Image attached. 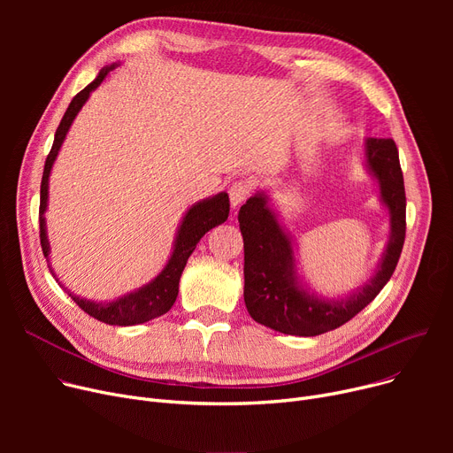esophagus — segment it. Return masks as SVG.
I'll use <instances>...</instances> for the list:
<instances>
[{
	"label": "esophagus",
	"instance_id": "34e87169",
	"mask_svg": "<svg viewBox=\"0 0 453 453\" xmlns=\"http://www.w3.org/2000/svg\"><path fill=\"white\" fill-rule=\"evenodd\" d=\"M251 193V185L248 181H234L229 187V200H231V207H239L241 203H244L250 198Z\"/></svg>",
	"mask_w": 453,
	"mask_h": 453
}]
</instances>
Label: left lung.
Returning a JSON list of instances; mask_svg holds the SVG:
<instances>
[{
	"instance_id": "left-lung-1",
	"label": "left lung",
	"mask_w": 453,
	"mask_h": 453,
	"mask_svg": "<svg viewBox=\"0 0 453 453\" xmlns=\"http://www.w3.org/2000/svg\"><path fill=\"white\" fill-rule=\"evenodd\" d=\"M365 165L389 211V242L374 275L342 299H321L296 273L290 234L282 229L268 196L257 193L239 211L244 239V303L250 316L290 336H319L352 319L391 279L406 239V190L393 139H365Z\"/></svg>"
}]
</instances>
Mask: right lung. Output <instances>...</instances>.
Segmentation results:
<instances>
[{
  "label": "right lung",
  "instance_id": "right-lung-1",
  "mask_svg": "<svg viewBox=\"0 0 453 453\" xmlns=\"http://www.w3.org/2000/svg\"><path fill=\"white\" fill-rule=\"evenodd\" d=\"M113 67H115V64L101 69L97 79H95L91 84H88L82 91H79L73 97V101L69 103L64 117H62V121L57 128L51 152L45 159L42 185H40V244H42V251H43L45 258H50V241H47V231H45V209H47V195H50L47 190H50V174L53 169V163L58 156V150L62 147L71 123H73V119L77 117V113L81 111L84 103L88 101L89 93L101 86V82L106 79V75ZM227 217H229L227 193H219L212 198L195 203L185 212V217L178 227L173 255L169 258V263H166V266L161 270V273L156 279H152L149 284H145V287H141V288H137L123 297H119L115 301L95 303L89 299H82L79 296L71 294L67 288H64V284H60V282L58 284L88 316L99 319L106 325L128 326V325L147 323V321L159 318L165 312L171 311V306L174 304V301L178 297V284H180L181 272L187 265V258L190 257V253L195 251L202 236L209 229L224 224L227 220ZM50 270H51V266H50ZM51 273H53V270H51ZM55 279H57V275H55Z\"/></svg>",
  "mask_w": 453,
  "mask_h": 453
}]
</instances>
